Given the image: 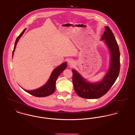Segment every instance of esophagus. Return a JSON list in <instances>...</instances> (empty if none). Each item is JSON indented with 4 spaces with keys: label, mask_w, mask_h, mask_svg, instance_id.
I'll return each mask as SVG.
<instances>
[{
    "label": "esophagus",
    "mask_w": 135,
    "mask_h": 135,
    "mask_svg": "<svg viewBox=\"0 0 135 135\" xmlns=\"http://www.w3.org/2000/svg\"><path fill=\"white\" fill-rule=\"evenodd\" d=\"M74 61L73 60H70L69 62V65H70V66H73L74 64Z\"/></svg>",
    "instance_id": "1"
}]
</instances>
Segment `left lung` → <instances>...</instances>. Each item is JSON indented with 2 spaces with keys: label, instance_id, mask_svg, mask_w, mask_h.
<instances>
[{
  "label": "left lung",
  "instance_id": "8db88e82",
  "mask_svg": "<svg viewBox=\"0 0 135 135\" xmlns=\"http://www.w3.org/2000/svg\"><path fill=\"white\" fill-rule=\"evenodd\" d=\"M100 40L104 41L110 53L109 68L102 80L95 82H89L76 70H72L74 90L80 97L84 98L96 99L104 95L114 84L119 73V46L113 33L108 26L105 27Z\"/></svg>",
  "mask_w": 135,
  "mask_h": 135
}]
</instances>
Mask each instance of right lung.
<instances>
[{
  "label": "right lung",
  "mask_w": 135,
  "mask_h": 135,
  "mask_svg": "<svg viewBox=\"0 0 135 135\" xmlns=\"http://www.w3.org/2000/svg\"><path fill=\"white\" fill-rule=\"evenodd\" d=\"M26 30V29H25L23 30V31L21 33V34L17 37L15 44L14 49L12 52V56L13 55V53L15 51L17 44L18 43L20 38L22 37V36ZM66 66H67V62H65L62 63L59 66L55 68L52 71L47 82L44 85L42 86L41 87L35 90H27L23 89V90L26 91V92L28 93L29 94L36 97H45L53 94L55 90V84H56V81L57 78L60 75V74L66 69Z\"/></svg>",
  "instance_id": "obj_1"
}]
</instances>
